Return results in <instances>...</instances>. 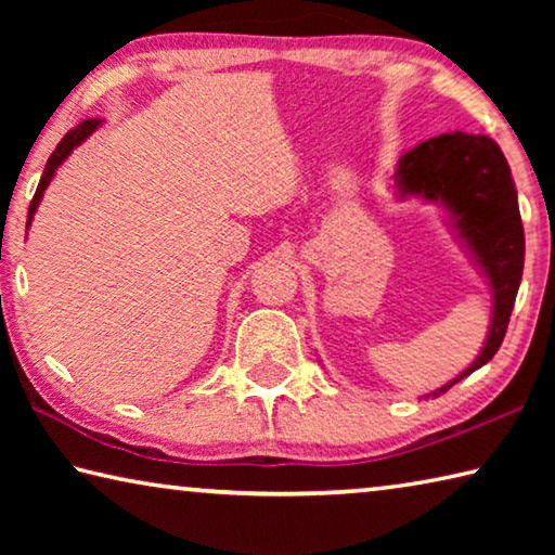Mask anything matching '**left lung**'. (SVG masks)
Listing matches in <instances>:
<instances>
[{"instance_id":"obj_1","label":"left lung","mask_w":555,"mask_h":555,"mask_svg":"<svg viewBox=\"0 0 555 555\" xmlns=\"http://www.w3.org/2000/svg\"><path fill=\"white\" fill-rule=\"evenodd\" d=\"M399 201L421 198L443 208L448 228L492 291V318L480 354L467 370L421 399L440 397L500 350L521 284L524 224L509 164L494 139L453 131L403 154L393 171Z\"/></svg>"}]
</instances>
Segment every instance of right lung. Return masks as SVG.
<instances>
[{
    "label": "right lung",
    "mask_w": 555,
    "mask_h": 555,
    "mask_svg": "<svg viewBox=\"0 0 555 555\" xmlns=\"http://www.w3.org/2000/svg\"><path fill=\"white\" fill-rule=\"evenodd\" d=\"M102 125H105V121H102V119H86V121H80L78 127L70 129L68 134H65V137L61 139V144L55 146V152L51 154L49 162H46V168H43V176H41V181H39V188H36L34 201H31V205H29V218H26V230L31 228L34 215H36V210H39L46 188L51 185L55 171H59V168L65 164V158H68V156L75 152V149H78L82 142H86V139H90L92 134H95V131H98Z\"/></svg>",
    "instance_id": "add662e5"
}]
</instances>
